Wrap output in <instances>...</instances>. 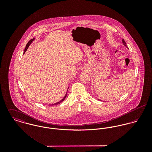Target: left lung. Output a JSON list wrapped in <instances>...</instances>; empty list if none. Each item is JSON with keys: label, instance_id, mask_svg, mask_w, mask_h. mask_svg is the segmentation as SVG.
Wrapping results in <instances>:
<instances>
[{"label": "left lung", "instance_id": "1", "mask_svg": "<svg viewBox=\"0 0 152 152\" xmlns=\"http://www.w3.org/2000/svg\"><path fill=\"white\" fill-rule=\"evenodd\" d=\"M122 43H123V44H124V45H125L126 47H127V45H126V43H125V40L123 39L122 40Z\"/></svg>", "mask_w": 152, "mask_h": 152}]
</instances>
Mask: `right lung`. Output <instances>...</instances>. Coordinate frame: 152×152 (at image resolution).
Returning <instances> with one entry per match:
<instances>
[{"instance_id": "right-lung-1", "label": "right lung", "mask_w": 152, "mask_h": 152, "mask_svg": "<svg viewBox=\"0 0 152 152\" xmlns=\"http://www.w3.org/2000/svg\"><path fill=\"white\" fill-rule=\"evenodd\" d=\"M35 39H31L27 44H26V48H25V49H24V53L26 52V51L27 50V48H28V47H29V45H30V44L32 42H33V41ZM66 93H67V92H66ZM66 94H65V96H64V97L60 101H59V102H57V103H55V104H51V105H58V104H60V103H61L64 99H65V98H66Z\"/></svg>"}]
</instances>
